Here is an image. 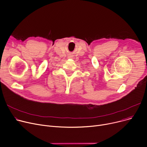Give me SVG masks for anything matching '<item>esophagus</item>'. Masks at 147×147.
<instances>
[{
    "label": "esophagus",
    "mask_w": 147,
    "mask_h": 147,
    "mask_svg": "<svg viewBox=\"0 0 147 147\" xmlns=\"http://www.w3.org/2000/svg\"><path fill=\"white\" fill-rule=\"evenodd\" d=\"M70 58H71V57H70Z\"/></svg>",
    "instance_id": "1"
}]
</instances>
